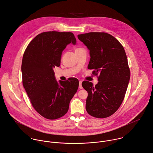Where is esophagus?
<instances>
[{
	"mask_svg": "<svg viewBox=\"0 0 153 153\" xmlns=\"http://www.w3.org/2000/svg\"><path fill=\"white\" fill-rule=\"evenodd\" d=\"M82 81L81 80H79V88L80 89H82L83 87H82Z\"/></svg>",
	"mask_w": 153,
	"mask_h": 153,
	"instance_id": "esophagus-1",
	"label": "esophagus"
}]
</instances>
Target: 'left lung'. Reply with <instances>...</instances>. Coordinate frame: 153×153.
Segmentation results:
<instances>
[{"instance_id": "1", "label": "left lung", "mask_w": 153, "mask_h": 153, "mask_svg": "<svg viewBox=\"0 0 153 153\" xmlns=\"http://www.w3.org/2000/svg\"><path fill=\"white\" fill-rule=\"evenodd\" d=\"M78 39L90 50L88 68L98 76V83L83 81L88 92L86 110L96 118L113 114L121 105L130 79L127 57L121 43L106 33L90 32L79 34Z\"/></svg>"}]
</instances>
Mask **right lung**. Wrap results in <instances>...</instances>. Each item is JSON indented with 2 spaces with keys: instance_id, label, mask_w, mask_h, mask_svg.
Returning a JSON list of instances; mask_svg holds the SVG:
<instances>
[{
  "instance_id": "right-lung-1",
  "label": "right lung",
  "mask_w": 153,
  "mask_h": 153,
  "mask_svg": "<svg viewBox=\"0 0 153 153\" xmlns=\"http://www.w3.org/2000/svg\"><path fill=\"white\" fill-rule=\"evenodd\" d=\"M76 45L73 33L47 31L36 36L27 46L22 62V83L35 110L54 120L63 116L79 87L77 79L56 81L54 68L60 65L63 50Z\"/></svg>"
}]
</instances>
